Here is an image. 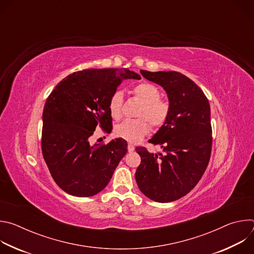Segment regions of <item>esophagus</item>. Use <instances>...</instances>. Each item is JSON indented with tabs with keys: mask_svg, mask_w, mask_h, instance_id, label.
Masks as SVG:
<instances>
[{
	"mask_svg": "<svg viewBox=\"0 0 254 254\" xmlns=\"http://www.w3.org/2000/svg\"><path fill=\"white\" fill-rule=\"evenodd\" d=\"M134 146H133V144L132 143H128L127 144V150H128V152H133L134 151Z\"/></svg>",
	"mask_w": 254,
	"mask_h": 254,
	"instance_id": "1",
	"label": "esophagus"
}]
</instances>
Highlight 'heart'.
<instances>
[{
  "label": "heart",
  "instance_id": "heart-1",
  "mask_svg": "<svg viewBox=\"0 0 254 254\" xmlns=\"http://www.w3.org/2000/svg\"><path fill=\"white\" fill-rule=\"evenodd\" d=\"M135 96L143 102L137 114L138 120H127L118 125L115 131L122 138L129 141H138L146 135L150 129L149 121L153 127H161L167 120L170 113L169 102L161 99V92L154 84L143 82L133 88ZM123 93L116 91L110 100V113L112 117L119 120L122 117Z\"/></svg>",
  "mask_w": 254,
  "mask_h": 254
}]
</instances>
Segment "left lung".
<instances>
[{
    "label": "left lung",
    "mask_w": 254,
    "mask_h": 254,
    "mask_svg": "<svg viewBox=\"0 0 254 254\" xmlns=\"http://www.w3.org/2000/svg\"><path fill=\"white\" fill-rule=\"evenodd\" d=\"M140 73L164 88L170 113L149 140L160 146L163 154L135 149L141 158L135 181L151 200L173 202L198 184L208 166L212 146L210 104L201 88L180 72L140 70Z\"/></svg>",
    "instance_id": "obj_1"
}]
</instances>
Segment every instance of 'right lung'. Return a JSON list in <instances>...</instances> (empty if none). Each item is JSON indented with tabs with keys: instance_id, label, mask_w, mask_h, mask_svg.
Segmentation results:
<instances>
[{
	"instance_id": "right-lung-1",
	"label": "right lung",
	"mask_w": 254,
	"mask_h": 254,
	"mask_svg": "<svg viewBox=\"0 0 254 254\" xmlns=\"http://www.w3.org/2000/svg\"><path fill=\"white\" fill-rule=\"evenodd\" d=\"M126 79H140L127 68L88 69L62 79L48 96L43 110L42 153L60 189L75 197L102 191L127 152L118 137L107 144H91L97 125L113 129L110 100Z\"/></svg>"
}]
</instances>
